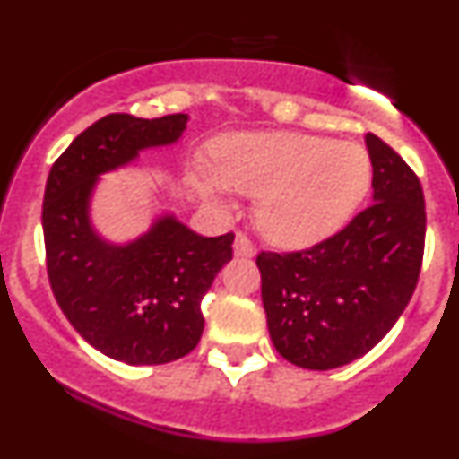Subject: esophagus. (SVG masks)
I'll return each instance as SVG.
<instances>
[{"label": "esophagus", "instance_id": "esophagus-1", "mask_svg": "<svg viewBox=\"0 0 459 459\" xmlns=\"http://www.w3.org/2000/svg\"><path fill=\"white\" fill-rule=\"evenodd\" d=\"M233 253L235 257H253L255 255V247H253V242L247 238V235L238 233L233 242Z\"/></svg>", "mask_w": 459, "mask_h": 459}]
</instances>
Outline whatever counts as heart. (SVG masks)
I'll list each match as a JSON object with an SVG mask.
<instances>
[{"instance_id": "obj_1", "label": "heart", "mask_w": 459, "mask_h": 459, "mask_svg": "<svg viewBox=\"0 0 459 459\" xmlns=\"http://www.w3.org/2000/svg\"><path fill=\"white\" fill-rule=\"evenodd\" d=\"M193 186L224 204L229 191L257 195L255 220L271 242L304 248L353 217L371 186V160L355 142L307 133H238L215 148V170L195 166Z\"/></svg>"}]
</instances>
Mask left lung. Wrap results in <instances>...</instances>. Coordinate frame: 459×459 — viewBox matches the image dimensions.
Listing matches in <instances>:
<instances>
[{
    "mask_svg": "<svg viewBox=\"0 0 459 459\" xmlns=\"http://www.w3.org/2000/svg\"><path fill=\"white\" fill-rule=\"evenodd\" d=\"M373 204L346 229L298 253H259L262 302L277 353L328 371L362 358L404 313L424 255L420 179L373 133Z\"/></svg>",
    "mask_w": 459,
    "mask_h": 459,
    "instance_id": "left-lung-1",
    "label": "left lung"
}]
</instances>
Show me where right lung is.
Masks as SVG:
<instances>
[{"instance_id": "right-lung-1", "label": "right lung", "mask_w": 459, "mask_h": 459, "mask_svg": "<svg viewBox=\"0 0 459 459\" xmlns=\"http://www.w3.org/2000/svg\"><path fill=\"white\" fill-rule=\"evenodd\" d=\"M186 122L184 113L106 115L73 140L46 182L41 226L55 299L88 344L131 367L173 362L195 349L202 298L233 257V233L202 238L161 212L140 238L115 244L92 226L91 200L100 175L175 143Z\"/></svg>"}]
</instances>
